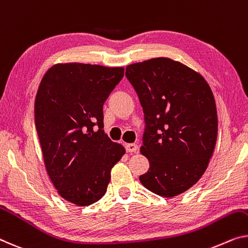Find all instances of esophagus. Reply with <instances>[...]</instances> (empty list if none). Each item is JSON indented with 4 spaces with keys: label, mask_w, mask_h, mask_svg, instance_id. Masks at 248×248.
<instances>
[{
    "label": "esophagus",
    "mask_w": 248,
    "mask_h": 248,
    "mask_svg": "<svg viewBox=\"0 0 248 248\" xmlns=\"http://www.w3.org/2000/svg\"><path fill=\"white\" fill-rule=\"evenodd\" d=\"M124 147L127 153H136L137 149H138V146L135 145V143H127Z\"/></svg>",
    "instance_id": "34e87169"
}]
</instances>
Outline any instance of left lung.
I'll return each instance as SVG.
<instances>
[{
  "label": "left lung",
  "instance_id": "obj_1",
  "mask_svg": "<svg viewBox=\"0 0 248 248\" xmlns=\"http://www.w3.org/2000/svg\"><path fill=\"white\" fill-rule=\"evenodd\" d=\"M125 77L145 114L140 153L150 167L139 177L148 190L175 197L204 175L215 149L218 119L204 77L169 58L129 64Z\"/></svg>",
  "mask_w": 248,
  "mask_h": 248
}]
</instances>
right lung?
<instances>
[{
	"mask_svg": "<svg viewBox=\"0 0 248 248\" xmlns=\"http://www.w3.org/2000/svg\"><path fill=\"white\" fill-rule=\"evenodd\" d=\"M123 66L57 63L43 76L34 121L44 166L58 194L89 206L106 194L125 149L103 130V103L124 77Z\"/></svg>",
	"mask_w": 248,
	"mask_h": 248,
	"instance_id": "obj_1",
	"label": "right lung"
}]
</instances>
